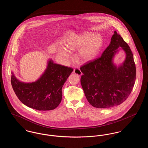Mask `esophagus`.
<instances>
[{
	"label": "esophagus",
	"instance_id": "esophagus-1",
	"mask_svg": "<svg viewBox=\"0 0 148 148\" xmlns=\"http://www.w3.org/2000/svg\"><path fill=\"white\" fill-rule=\"evenodd\" d=\"M73 72H74V73L77 74V75H79V76H80V75H82V71H80V69H79V68H75V69H74V71H73Z\"/></svg>",
	"mask_w": 148,
	"mask_h": 148
}]
</instances>
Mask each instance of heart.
<instances>
[{"mask_svg":"<svg viewBox=\"0 0 148 148\" xmlns=\"http://www.w3.org/2000/svg\"><path fill=\"white\" fill-rule=\"evenodd\" d=\"M103 45V40L100 36H94V34L85 33L76 36L68 42L67 47L71 50H78L75 56L77 61L80 63H86L93 60L98 54ZM62 54L68 58V54L62 51Z\"/></svg>","mask_w":148,"mask_h":148,"instance_id":"1","label":"heart"}]
</instances>
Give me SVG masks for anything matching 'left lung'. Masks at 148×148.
Here are the masks:
<instances>
[{
	"label": "left lung",
	"instance_id": "8db88e82",
	"mask_svg": "<svg viewBox=\"0 0 148 148\" xmlns=\"http://www.w3.org/2000/svg\"><path fill=\"white\" fill-rule=\"evenodd\" d=\"M121 47L126 59L119 67L112 62L116 49ZM80 83L85 95L92 106L108 108L119 106L129 96L136 79L133 54L123 38L114 32L109 45L101 56L80 67Z\"/></svg>",
	"mask_w": 148,
	"mask_h": 148
}]
</instances>
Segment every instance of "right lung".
Here are the masks:
<instances>
[{
  "instance_id": "right-lung-1",
  "label": "right lung",
  "mask_w": 148,
  "mask_h": 148,
  "mask_svg": "<svg viewBox=\"0 0 148 148\" xmlns=\"http://www.w3.org/2000/svg\"><path fill=\"white\" fill-rule=\"evenodd\" d=\"M73 71L71 67L54 63L50 60L44 74L35 82L23 83L12 73L11 84L24 105L38 110H51L60 103L62 87Z\"/></svg>"
}]
</instances>
